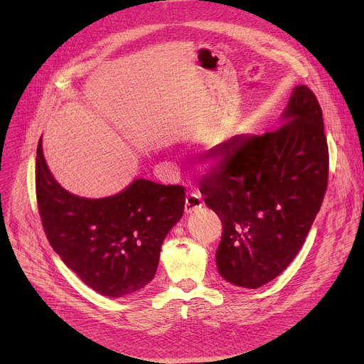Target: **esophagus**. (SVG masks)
Here are the masks:
<instances>
[{
  "instance_id": "obj_1",
  "label": "esophagus",
  "mask_w": 364,
  "mask_h": 364,
  "mask_svg": "<svg viewBox=\"0 0 364 364\" xmlns=\"http://www.w3.org/2000/svg\"><path fill=\"white\" fill-rule=\"evenodd\" d=\"M201 204H203V201H201V197L198 193H188L186 197V204H184L186 213H191V212L200 209Z\"/></svg>"
}]
</instances>
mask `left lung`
<instances>
[{
    "mask_svg": "<svg viewBox=\"0 0 364 364\" xmlns=\"http://www.w3.org/2000/svg\"><path fill=\"white\" fill-rule=\"evenodd\" d=\"M284 119L275 132L215 146L216 166L200 184L223 226L219 274L237 287H262L292 262L327 191L328 145L314 92L296 86Z\"/></svg>",
    "mask_w": 364,
    "mask_h": 364,
    "instance_id": "8db88e82",
    "label": "left lung"
}]
</instances>
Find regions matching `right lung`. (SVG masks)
Masks as SVG:
<instances>
[{"mask_svg":"<svg viewBox=\"0 0 364 364\" xmlns=\"http://www.w3.org/2000/svg\"><path fill=\"white\" fill-rule=\"evenodd\" d=\"M36 196L44 233L63 262L93 291L122 296L155 275L168 230L181 219L183 186L135 180L107 198L70 194L50 174L41 138L36 157Z\"/></svg>","mask_w":364,"mask_h":364,"instance_id":"1","label":"right lung"}]
</instances>
